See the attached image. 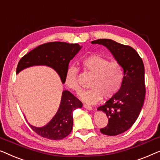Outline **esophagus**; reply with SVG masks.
<instances>
[{
    "mask_svg": "<svg viewBox=\"0 0 160 160\" xmlns=\"http://www.w3.org/2000/svg\"><path fill=\"white\" fill-rule=\"evenodd\" d=\"M83 107H84L85 109H89V110H91L92 109H93L91 106H90L89 104H87V103H84V104H83Z\"/></svg>",
    "mask_w": 160,
    "mask_h": 160,
    "instance_id": "obj_1",
    "label": "esophagus"
}]
</instances>
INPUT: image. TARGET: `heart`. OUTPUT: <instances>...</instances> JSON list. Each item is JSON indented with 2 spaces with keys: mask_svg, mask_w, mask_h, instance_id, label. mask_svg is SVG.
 <instances>
[{
  "mask_svg": "<svg viewBox=\"0 0 160 160\" xmlns=\"http://www.w3.org/2000/svg\"><path fill=\"white\" fill-rule=\"evenodd\" d=\"M80 66L93 77L90 80L89 90L81 93L80 97L88 103H96L104 98H110L120 91L124 80V69L118 62H109L99 55H91L83 58ZM78 69L71 66L67 69L64 82L72 91L78 92Z\"/></svg>",
  "mask_w": 160,
  "mask_h": 160,
  "instance_id": "b5f03b06",
  "label": "heart"
}]
</instances>
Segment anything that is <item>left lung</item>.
<instances>
[{
    "instance_id": "8db88e82",
    "label": "left lung",
    "mask_w": 160,
    "mask_h": 160,
    "mask_svg": "<svg viewBox=\"0 0 160 160\" xmlns=\"http://www.w3.org/2000/svg\"><path fill=\"white\" fill-rule=\"evenodd\" d=\"M107 47L124 69V80L115 95L98 110L105 112L108 124L100 131L107 136H116L128 130L134 124L142 109L146 88L143 61L132 47L109 39L91 42Z\"/></svg>"
}]
</instances>
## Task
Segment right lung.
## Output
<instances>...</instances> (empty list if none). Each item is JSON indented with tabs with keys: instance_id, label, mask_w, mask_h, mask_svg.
Returning <instances> with one entry per match:
<instances>
[{
	"instance_id": "add662e5",
	"label": "right lung",
	"mask_w": 160,
	"mask_h": 160,
	"mask_svg": "<svg viewBox=\"0 0 160 160\" xmlns=\"http://www.w3.org/2000/svg\"><path fill=\"white\" fill-rule=\"evenodd\" d=\"M80 48V45L77 43L64 42H50L40 45L21 58L18 63L17 73L29 67L46 65L54 69L59 75L62 82L64 83L69 63ZM82 106V102L72 93L64 91L58 112L48 125L42 128H36L30 124L29 125L42 138L60 140L71 132L73 125L72 112Z\"/></svg>"
}]
</instances>
